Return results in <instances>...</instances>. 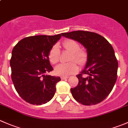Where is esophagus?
Returning a JSON list of instances; mask_svg holds the SVG:
<instances>
[{
    "instance_id": "34e87169",
    "label": "esophagus",
    "mask_w": 128,
    "mask_h": 128,
    "mask_svg": "<svg viewBox=\"0 0 128 128\" xmlns=\"http://www.w3.org/2000/svg\"><path fill=\"white\" fill-rule=\"evenodd\" d=\"M69 78V77H68V76H62L61 77H60V78H61V80H65L66 79V78Z\"/></svg>"
}]
</instances>
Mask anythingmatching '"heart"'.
<instances>
[{
	"label": "heart",
	"mask_w": 128,
	"mask_h": 128,
	"mask_svg": "<svg viewBox=\"0 0 128 128\" xmlns=\"http://www.w3.org/2000/svg\"><path fill=\"white\" fill-rule=\"evenodd\" d=\"M62 45L65 51L71 52L69 61L72 62L67 64H60L57 66L55 68V73L58 76H68L76 73L78 70V66L75 62L80 66L86 65L88 60V54L87 50L81 48L79 42L74 40H64L62 42ZM60 56V48L58 44H56L49 51L48 58L50 61L51 64H56L59 61Z\"/></svg>",
	"instance_id": "b5f03b06"
}]
</instances>
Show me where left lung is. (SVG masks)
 <instances>
[{
  "mask_svg": "<svg viewBox=\"0 0 128 128\" xmlns=\"http://www.w3.org/2000/svg\"><path fill=\"white\" fill-rule=\"evenodd\" d=\"M62 35L80 42L88 54L86 68L77 76L78 85L70 88L72 96L84 105L102 102L110 94L117 79L118 62L113 47L104 37L94 32L78 30Z\"/></svg>",
  "mask_w": 128,
  "mask_h": 128,
  "instance_id": "obj_1",
  "label": "left lung"
}]
</instances>
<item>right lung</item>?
I'll list each match as a JSON object with an SVG mask.
<instances>
[{"mask_svg":"<svg viewBox=\"0 0 128 128\" xmlns=\"http://www.w3.org/2000/svg\"><path fill=\"white\" fill-rule=\"evenodd\" d=\"M61 34L26 37L13 49L10 60L12 80L18 95L29 104H44L54 95L60 78L44 74L53 70L49 51Z\"/></svg>","mask_w":128,"mask_h":128,"instance_id":"obj_1","label":"right lung"}]
</instances>
